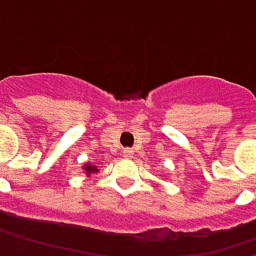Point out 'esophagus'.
Masks as SVG:
<instances>
[{
  "label": "esophagus",
  "mask_w": 256,
  "mask_h": 256,
  "mask_svg": "<svg viewBox=\"0 0 256 256\" xmlns=\"http://www.w3.org/2000/svg\"><path fill=\"white\" fill-rule=\"evenodd\" d=\"M132 156H133V151H132V150H124V151H123V157L130 158Z\"/></svg>",
  "instance_id": "esophagus-1"
}]
</instances>
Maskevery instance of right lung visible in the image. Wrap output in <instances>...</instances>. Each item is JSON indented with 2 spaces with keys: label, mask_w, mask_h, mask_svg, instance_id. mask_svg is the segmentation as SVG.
Here are the masks:
<instances>
[{
  "label": "right lung",
  "mask_w": 256,
  "mask_h": 256,
  "mask_svg": "<svg viewBox=\"0 0 256 256\" xmlns=\"http://www.w3.org/2000/svg\"><path fill=\"white\" fill-rule=\"evenodd\" d=\"M82 172L86 174V176H92V174H98L99 172V169H98V166H94V164H92V163H84V166H82Z\"/></svg>",
  "instance_id": "add662e5"
}]
</instances>
